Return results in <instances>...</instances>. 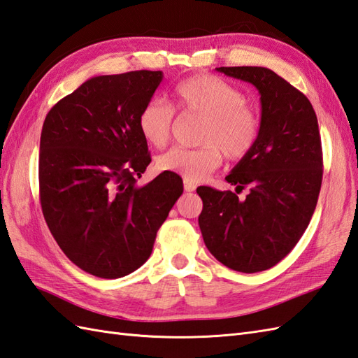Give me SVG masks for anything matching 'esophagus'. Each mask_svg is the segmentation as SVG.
I'll use <instances>...</instances> for the list:
<instances>
[{"instance_id":"esophagus-1","label":"esophagus","mask_w":358,"mask_h":358,"mask_svg":"<svg viewBox=\"0 0 358 358\" xmlns=\"http://www.w3.org/2000/svg\"><path fill=\"white\" fill-rule=\"evenodd\" d=\"M195 189H196V186L194 185V182L185 180V190H186V192H194Z\"/></svg>"}]
</instances>
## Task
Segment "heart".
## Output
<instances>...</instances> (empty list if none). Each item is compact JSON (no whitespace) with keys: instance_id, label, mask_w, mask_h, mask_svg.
Listing matches in <instances>:
<instances>
[{"instance_id":"1","label":"heart","mask_w":358,"mask_h":358,"mask_svg":"<svg viewBox=\"0 0 358 358\" xmlns=\"http://www.w3.org/2000/svg\"><path fill=\"white\" fill-rule=\"evenodd\" d=\"M172 99L182 114H195L204 119L199 129L201 148H172L157 159V168L172 172L186 181H199L222 162L243 160L259 138L261 120L255 108L245 103L238 87L212 74L181 80L172 91ZM140 134L149 145L164 148L173 128V110L162 99H151L138 114Z\"/></svg>"}]
</instances>
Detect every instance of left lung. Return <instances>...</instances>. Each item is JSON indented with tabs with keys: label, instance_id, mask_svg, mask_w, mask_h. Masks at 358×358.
I'll list each match as a JSON object with an SVG mask.
<instances>
[{
	"label": "left lung",
	"instance_id": "left-lung-1",
	"mask_svg": "<svg viewBox=\"0 0 358 358\" xmlns=\"http://www.w3.org/2000/svg\"><path fill=\"white\" fill-rule=\"evenodd\" d=\"M261 94V132L253 151L239 160L231 190L196 189L203 199L199 229L209 252L241 273L271 268L293 250L308 227L322 186L319 124L311 102L265 66H220Z\"/></svg>",
	"mask_w": 358,
	"mask_h": 358
}]
</instances>
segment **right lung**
<instances>
[{
    "instance_id": "1",
    "label": "right lung",
    "mask_w": 358,
    "mask_h": 358,
    "mask_svg": "<svg viewBox=\"0 0 358 358\" xmlns=\"http://www.w3.org/2000/svg\"><path fill=\"white\" fill-rule=\"evenodd\" d=\"M162 71L85 80L48 111L39 143V195L57 245L79 268L103 279L136 271L182 194L177 173L137 185L151 163L138 114Z\"/></svg>"
}]
</instances>
